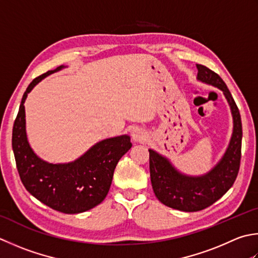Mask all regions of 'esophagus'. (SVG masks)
<instances>
[{
  "label": "esophagus",
  "instance_id": "34e87169",
  "mask_svg": "<svg viewBox=\"0 0 258 258\" xmlns=\"http://www.w3.org/2000/svg\"><path fill=\"white\" fill-rule=\"evenodd\" d=\"M132 139L134 142H144L146 140V133L143 130L136 128L132 132Z\"/></svg>",
  "mask_w": 258,
  "mask_h": 258
}]
</instances>
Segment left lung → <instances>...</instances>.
I'll return each instance as SVG.
<instances>
[{
    "label": "left lung",
    "instance_id": "1",
    "mask_svg": "<svg viewBox=\"0 0 258 258\" xmlns=\"http://www.w3.org/2000/svg\"><path fill=\"white\" fill-rule=\"evenodd\" d=\"M197 79L220 89L230 106L234 128L223 158L209 172L192 176L179 172L163 155L149 150L151 183L156 198L170 208L186 213L211 206L233 186L239 171L243 138L239 109L224 80L206 66L197 64Z\"/></svg>",
    "mask_w": 258,
    "mask_h": 258
}]
</instances>
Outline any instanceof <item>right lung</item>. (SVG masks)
<instances>
[{
    "instance_id": "obj_1",
    "label": "right lung",
    "mask_w": 258,
    "mask_h": 258,
    "mask_svg": "<svg viewBox=\"0 0 258 258\" xmlns=\"http://www.w3.org/2000/svg\"><path fill=\"white\" fill-rule=\"evenodd\" d=\"M63 66L34 78L20 104L12 132V149L18 172L30 194L45 206L63 214H80L106 198L119 159L132 148L128 135L100 141L69 163H49L33 152L25 132L24 102L28 94L43 78Z\"/></svg>"
}]
</instances>
